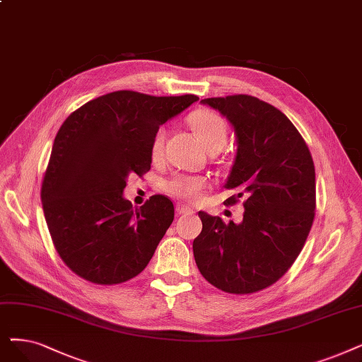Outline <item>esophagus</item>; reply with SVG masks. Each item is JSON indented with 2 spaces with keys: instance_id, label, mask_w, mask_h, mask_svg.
I'll use <instances>...</instances> for the list:
<instances>
[{
  "instance_id": "34e87169",
  "label": "esophagus",
  "mask_w": 362,
  "mask_h": 362,
  "mask_svg": "<svg viewBox=\"0 0 362 362\" xmlns=\"http://www.w3.org/2000/svg\"><path fill=\"white\" fill-rule=\"evenodd\" d=\"M177 212H178L180 215H192V214H194V211H193L190 206L182 205V204H178V205H177Z\"/></svg>"
}]
</instances>
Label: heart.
<instances>
[{
	"label": "heart",
	"instance_id": "1",
	"mask_svg": "<svg viewBox=\"0 0 362 362\" xmlns=\"http://www.w3.org/2000/svg\"><path fill=\"white\" fill-rule=\"evenodd\" d=\"M190 124L194 129L196 135L202 144L211 151H220L227 142L228 131L227 123L220 114L214 111H197L190 117ZM166 139V131L163 127L157 129L151 139V156L153 158H160L163 154ZM206 180L197 175H187V173H177L166 182V190L181 199L196 200L202 192L206 189Z\"/></svg>",
	"mask_w": 362,
	"mask_h": 362
}]
</instances>
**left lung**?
Instances as JSON below:
<instances>
[{"instance_id": "obj_1", "label": "left lung", "mask_w": 362, "mask_h": 362, "mask_svg": "<svg viewBox=\"0 0 362 362\" xmlns=\"http://www.w3.org/2000/svg\"><path fill=\"white\" fill-rule=\"evenodd\" d=\"M233 126L238 151L226 189L243 202L240 224L199 212L196 264L209 284L230 294L262 291L281 279L305 247L315 218L312 154L286 115L250 95L208 98Z\"/></svg>"}]
</instances>
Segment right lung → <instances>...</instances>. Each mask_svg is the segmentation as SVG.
<instances>
[{
	"mask_svg": "<svg viewBox=\"0 0 362 362\" xmlns=\"http://www.w3.org/2000/svg\"><path fill=\"white\" fill-rule=\"evenodd\" d=\"M196 100L117 90L89 100L62 123L41 202L57 254L80 278L115 285L150 263L173 221V204L154 194L134 208L123 197L126 180L150 170L158 126Z\"/></svg>",
	"mask_w": 362,
	"mask_h": 362,
	"instance_id": "right-lung-1",
	"label": "right lung"
}]
</instances>
